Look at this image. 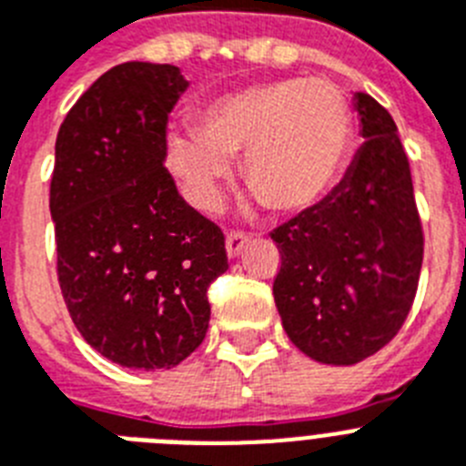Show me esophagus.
Returning <instances> with one entry per match:
<instances>
[{"label": "esophagus", "mask_w": 466, "mask_h": 466, "mask_svg": "<svg viewBox=\"0 0 466 466\" xmlns=\"http://www.w3.org/2000/svg\"><path fill=\"white\" fill-rule=\"evenodd\" d=\"M249 240H252V238L247 236V233H242V230H230L228 236H226V252H228V257L236 258L238 254L245 249V245Z\"/></svg>", "instance_id": "esophagus-1"}]
</instances>
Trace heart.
<instances>
[{
    "instance_id": "obj_1",
    "label": "heart",
    "mask_w": 466,
    "mask_h": 466,
    "mask_svg": "<svg viewBox=\"0 0 466 466\" xmlns=\"http://www.w3.org/2000/svg\"><path fill=\"white\" fill-rule=\"evenodd\" d=\"M355 142L348 100L329 81L287 79L205 102L193 130L167 137V166L198 209L221 205L230 158L247 187L279 212L317 205L339 182Z\"/></svg>"
}]
</instances>
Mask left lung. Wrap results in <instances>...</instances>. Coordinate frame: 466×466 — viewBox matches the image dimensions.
I'll use <instances>...</instances> for the list:
<instances>
[{
    "instance_id": "obj_1",
    "label": "left lung",
    "mask_w": 466,
    "mask_h": 466,
    "mask_svg": "<svg viewBox=\"0 0 466 466\" xmlns=\"http://www.w3.org/2000/svg\"><path fill=\"white\" fill-rule=\"evenodd\" d=\"M361 137L343 182L270 230L279 249L275 306L291 343L322 364L376 355L418 291L425 233L409 156L390 111L357 93Z\"/></svg>"
}]
</instances>
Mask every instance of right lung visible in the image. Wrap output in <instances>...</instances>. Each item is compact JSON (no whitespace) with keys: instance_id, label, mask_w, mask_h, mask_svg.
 Listing matches in <instances>:
<instances>
[{"instance_id":"right-lung-1","label":"right lung","mask_w":466,"mask_h":466,"mask_svg":"<svg viewBox=\"0 0 466 466\" xmlns=\"http://www.w3.org/2000/svg\"><path fill=\"white\" fill-rule=\"evenodd\" d=\"M187 86L175 65H116L57 130V282L86 343L127 369L187 360L208 331V287L228 268L224 230L163 166L167 114Z\"/></svg>"}]
</instances>
